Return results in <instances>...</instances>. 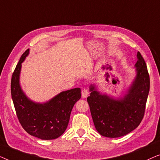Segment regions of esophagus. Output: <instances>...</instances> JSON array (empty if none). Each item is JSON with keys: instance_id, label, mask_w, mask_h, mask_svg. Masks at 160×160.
<instances>
[{"instance_id": "34e87169", "label": "esophagus", "mask_w": 160, "mask_h": 160, "mask_svg": "<svg viewBox=\"0 0 160 160\" xmlns=\"http://www.w3.org/2000/svg\"><path fill=\"white\" fill-rule=\"evenodd\" d=\"M89 91L87 90V89H83V90L82 91V96L83 98H87V96L89 95Z\"/></svg>"}]
</instances>
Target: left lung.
<instances>
[{"mask_svg": "<svg viewBox=\"0 0 160 160\" xmlns=\"http://www.w3.org/2000/svg\"><path fill=\"white\" fill-rule=\"evenodd\" d=\"M137 58L136 77L122 99L116 100L100 95L95 87L90 86L87 102L96 130L102 136H124L138 127L144 117L150 78L145 60L139 52Z\"/></svg>", "mask_w": 160, "mask_h": 160, "instance_id": "obj_1", "label": "left lung"}]
</instances>
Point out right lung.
<instances>
[{"label": "right lung", "instance_id": "1", "mask_svg": "<svg viewBox=\"0 0 160 160\" xmlns=\"http://www.w3.org/2000/svg\"><path fill=\"white\" fill-rule=\"evenodd\" d=\"M29 49L22 54L11 82V92L19 123L28 134L42 140L58 138L66 130L74 104L81 98V89L59 94L43 104L35 103L26 97L19 83V73Z\"/></svg>", "mask_w": 160, "mask_h": 160}]
</instances>
